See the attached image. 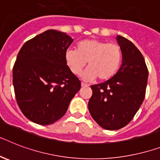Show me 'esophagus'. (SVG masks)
I'll use <instances>...</instances> for the list:
<instances>
[{"label":"esophagus","instance_id":"obj_1","mask_svg":"<svg viewBox=\"0 0 160 160\" xmlns=\"http://www.w3.org/2000/svg\"><path fill=\"white\" fill-rule=\"evenodd\" d=\"M81 86L82 87H88L89 86V84H85V83H81Z\"/></svg>","mask_w":160,"mask_h":160}]
</instances>
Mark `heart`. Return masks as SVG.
<instances>
[{"instance_id":"obj_1","label":"heart","mask_w":160,"mask_h":160,"mask_svg":"<svg viewBox=\"0 0 160 160\" xmlns=\"http://www.w3.org/2000/svg\"><path fill=\"white\" fill-rule=\"evenodd\" d=\"M122 60V52L116 43L97 39L82 40L76 45V50L68 49L65 61L74 75L79 76L88 62L89 68L82 78L92 80L98 77L101 81L110 80L117 73Z\"/></svg>"}]
</instances>
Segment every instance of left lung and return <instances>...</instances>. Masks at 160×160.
<instances>
[{
	"mask_svg": "<svg viewBox=\"0 0 160 160\" xmlns=\"http://www.w3.org/2000/svg\"><path fill=\"white\" fill-rule=\"evenodd\" d=\"M122 52V63L114 76L91 85L88 103L92 118L106 130H118L132 120L141 107L147 86L148 69L138 48L131 41L117 36Z\"/></svg>",
	"mask_w": 160,
	"mask_h": 160,
	"instance_id": "1",
	"label": "left lung"
}]
</instances>
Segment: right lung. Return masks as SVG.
Masks as SVG:
<instances>
[{
  "mask_svg": "<svg viewBox=\"0 0 160 160\" xmlns=\"http://www.w3.org/2000/svg\"><path fill=\"white\" fill-rule=\"evenodd\" d=\"M72 42L66 33L49 29L27 41L18 53L13 67L15 98L33 122L49 125L59 120L80 89L65 61Z\"/></svg>",
  "mask_w": 160,
  "mask_h": 160,
  "instance_id": "add662e5",
  "label": "right lung"
}]
</instances>
